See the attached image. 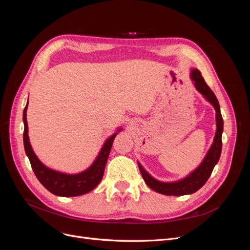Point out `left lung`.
<instances>
[{
	"mask_svg": "<svg viewBox=\"0 0 250 250\" xmlns=\"http://www.w3.org/2000/svg\"><path fill=\"white\" fill-rule=\"evenodd\" d=\"M191 77L198 92L201 93L211 104H213V106L215 107L217 112L216 113V121H217L216 135H215L213 145H211L206 158H204L201 165L193 173H191L190 175L186 177L185 179L177 181V183H161V181L151 177L149 174L144 170L141 164H138L142 176L144 180H145V183L148 185V187L157 193L168 195V196L188 195V194H192V193H195L196 191H198L209 178L211 172L214 170V167L218 163L219 158H220L221 150H222L223 119L220 112L219 102L217 100L215 94L213 93V90L209 88V86L207 84V82L204 81L199 70L197 69L193 70L191 73Z\"/></svg>",
	"mask_w": 250,
	"mask_h": 250,
	"instance_id": "obj_1",
	"label": "left lung"
}]
</instances>
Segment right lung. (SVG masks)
<instances>
[{
	"label": "right lung",
	"instance_id": "right-lung-1",
	"mask_svg": "<svg viewBox=\"0 0 250 250\" xmlns=\"http://www.w3.org/2000/svg\"><path fill=\"white\" fill-rule=\"evenodd\" d=\"M27 106L28 103L24 109V113H22V120H24L25 125L24 147L30 164H31L32 170L37 179L40 180V183L52 194L62 196V197H74V196L86 194L94 190L103 177L105 165H106L113 140H115L118 133L112 134L111 137L105 142L99 155H98L96 161L92 165V167L88 168L86 171L76 174V175H69V174L59 173L47 168L46 166H43L33 152L28 138V123L26 118Z\"/></svg>",
	"mask_w": 250,
	"mask_h": 250
}]
</instances>
